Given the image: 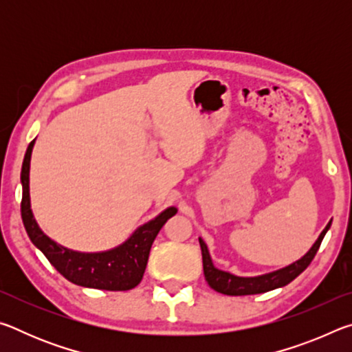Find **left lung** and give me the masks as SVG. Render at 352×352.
Listing matches in <instances>:
<instances>
[{
  "label": "left lung",
  "instance_id": "left-lung-1",
  "mask_svg": "<svg viewBox=\"0 0 352 352\" xmlns=\"http://www.w3.org/2000/svg\"><path fill=\"white\" fill-rule=\"evenodd\" d=\"M332 223V220L326 225V228L321 231V234L318 236L317 242L314 243L312 248L302 256L300 261L294 262L289 267H284V269L273 272V273H267V275L262 276H256V278H241V276H234L228 272H222L216 269L212 265V261L210 258V253H208L206 243L199 239L200 242V248H201V259H204V273H205V279L206 283L210 284V287L214 289L219 294L223 295H231V296H241V295H256V294H264V292H269L278 287H284L289 283L294 281V279L301 275L305 272L309 264H311L312 259L317 254L318 248L321 245V241H323L324 234L329 230V226Z\"/></svg>",
  "mask_w": 352,
  "mask_h": 352
}]
</instances>
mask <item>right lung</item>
<instances>
[{
	"mask_svg": "<svg viewBox=\"0 0 352 352\" xmlns=\"http://www.w3.org/2000/svg\"><path fill=\"white\" fill-rule=\"evenodd\" d=\"M34 141L29 144L21 168V219L25 223L29 239L43 253L56 270L73 284L82 287L100 290H130L141 283L144 275L148 253H151L155 237L168 222V219L177 214V208L170 206L158 217L140 226L130 239L109 252L102 253H79L58 245L51 241L38 228L31 211L29 200V164H31Z\"/></svg>",
	"mask_w": 352,
	"mask_h": 352,
	"instance_id": "1",
	"label": "right lung"
}]
</instances>
